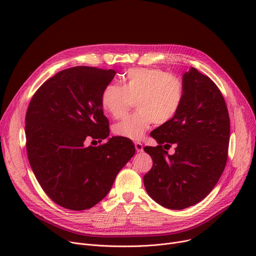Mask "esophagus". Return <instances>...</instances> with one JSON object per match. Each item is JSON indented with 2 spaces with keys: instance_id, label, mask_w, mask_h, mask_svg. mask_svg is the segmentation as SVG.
<instances>
[{
  "instance_id": "1",
  "label": "esophagus",
  "mask_w": 256,
  "mask_h": 256,
  "mask_svg": "<svg viewBox=\"0 0 256 256\" xmlns=\"http://www.w3.org/2000/svg\"><path fill=\"white\" fill-rule=\"evenodd\" d=\"M135 147H136L137 152H143V145H142V143L136 142V143H135Z\"/></svg>"
}]
</instances>
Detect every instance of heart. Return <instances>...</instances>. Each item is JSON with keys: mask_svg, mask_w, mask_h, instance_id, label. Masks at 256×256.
I'll return each instance as SVG.
<instances>
[{"mask_svg": "<svg viewBox=\"0 0 256 256\" xmlns=\"http://www.w3.org/2000/svg\"><path fill=\"white\" fill-rule=\"evenodd\" d=\"M184 96L182 80L158 68H132L122 76V87L108 85L102 94L104 109L114 118L122 117L137 100V113L114 124L115 135L139 141L152 122L162 126L180 109Z\"/></svg>", "mask_w": 256, "mask_h": 256, "instance_id": "obj_1", "label": "heart"}]
</instances>
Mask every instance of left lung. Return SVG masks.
<instances>
[{
  "label": "left lung",
  "mask_w": 256,
  "mask_h": 256,
  "mask_svg": "<svg viewBox=\"0 0 256 256\" xmlns=\"http://www.w3.org/2000/svg\"><path fill=\"white\" fill-rule=\"evenodd\" d=\"M182 83L178 114L152 132L158 146L144 147L154 163L143 178L146 192L170 210L192 206L210 193L224 171L230 136V115L216 84L194 67L184 74ZM172 144L176 152L169 155L164 150Z\"/></svg>",
  "instance_id": "1"
}]
</instances>
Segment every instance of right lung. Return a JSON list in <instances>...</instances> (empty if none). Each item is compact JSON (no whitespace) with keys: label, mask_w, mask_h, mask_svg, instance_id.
Instances as JSON below:
<instances>
[{"label":"right lung","mask_w":256,"mask_h":256,"mask_svg":"<svg viewBox=\"0 0 256 256\" xmlns=\"http://www.w3.org/2000/svg\"><path fill=\"white\" fill-rule=\"evenodd\" d=\"M115 74L89 66L61 70L39 87L26 110L31 168L48 196L65 208L83 210L98 204L135 154L130 139L108 138L102 94ZM89 138L107 142L87 146Z\"/></svg>","instance_id":"obj_1"}]
</instances>
